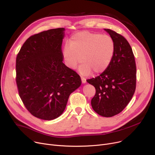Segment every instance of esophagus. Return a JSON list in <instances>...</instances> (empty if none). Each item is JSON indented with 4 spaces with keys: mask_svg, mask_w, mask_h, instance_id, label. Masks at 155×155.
Segmentation results:
<instances>
[{
    "mask_svg": "<svg viewBox=\"0 0 155 155\" xmlns=\"http://www.w3.org/2000/svg\"><path fill=\"white\" fill-rule=\"evenodd\" d=\"M81 80H82V84H85V83H86V79H85V78L81 77Z\"/></svg>",
    "mask_w": 155,
    "mask_h": 155,
    "instance_id": "1",
    "label": "esophagus"
}]
</instances>
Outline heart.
Masks as SVG:
<instances>
[{"instance_id": "heart-1", "label": "heart", "mask_w": 155, "mask_h": 155, "mask_svg": "<svg viewBox=\"0 0 155 155\" xmlns=\"http://www.w3.org/2000/svg\"><path fill=\"white\" fill-rule=\"evenodd\" d=\"M115 51V43L109 35L90 31L73 35L70 45H65L63 56L70 68H75L81 61L84 63L79 71L82 75L98 74L107 69Z\"/></svg>"}]
</instances>
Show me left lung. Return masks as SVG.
I'll return each instance as SVG.
<instances>
[{
  "label": "left lung",
  "instance_id": "left-lung-1",
  "mask_svg": "<svg viewBox=\"0 0 155 155\" xmlns=\"http://www.w3.org/2000/svg\"><path fill=\"white\" fill-rule=\"evenodd\" d=\"M105 30L114 41V53L106 70L87 81L95 88L91 100L93 109L109 117L123 111L131 100L136 90V66L132 48L125 38L111 29Z\"/></svg>",
  "mask_w": 155,
  "mask_h": 155
}]
</instances>
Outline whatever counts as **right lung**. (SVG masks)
Returning a JSON list of instances; mask_svg holds the SVG:
<instances>
[{
    "mask_svg": "<svg viewBox=\"0 0 155 155\" xmlns=\"http://www.w3.org/2000/svg\"><path fill=\"white\" fill-rule=\"evenodd\" d=\"M63 28L30 36L16 57L15 81L20 98L32 116L52 120L63 112L81 84L80 75L63 63Z\"/></svg>",
    "mask_w": 155,
    "mask_h": 155,
    "instance_id": "1",
    "label": "right lung"
}]
</instances>
